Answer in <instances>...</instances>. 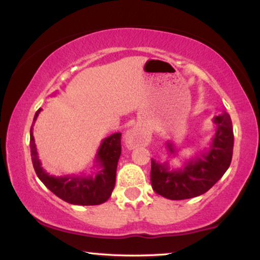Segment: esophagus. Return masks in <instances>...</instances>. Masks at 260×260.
<instances>
[{"label": "esophagus", "mask_w": 260, "mask_h": 260, "mask_svg": "<svg viewBox=\"0 0 260 260\" xmlns=\"http://www.w3.org/2000/svg\"><path fill=\"white\" fill-rule=\"evenodd\" d=\"M127 148H136L138 145H148L150 141V134L144 127L135 126L125 134L124 137Z\"/></svg>", "instance_id": "34e87169"}]
</instances>
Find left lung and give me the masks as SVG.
<instances>
[{"label":"left lung","instance_id":"obj_1","mask_svg":"<svg viewBox=\"0 0 260 260\" xmlns=\"http://www.w3.org/2000/svg\"><path fill=\"white\" fill-rule=\"evenodd\" d=\"M216 130L209 147L184 163L182 168L170 169L168 162L151 159V186L158 195L169 200H184L202 195L221 179L232 161L233 127L229 113L213 118ZM169 155L175 157L177 151L172 141L166 142Z\"/></svg>","mask_w":260,"mask_h":260}]
</instances>
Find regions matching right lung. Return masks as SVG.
<instances>
[{
  "label": "right lung",
  "instance_id": "1",
  "mask_svg": "<svg viewBox=\"0 0 260 260\" xmlns=\"http://www.w3.org/2000/svg\"><path fill=\"white\" fill-rule=\"evenodd\" d=\"M41 109H39L34 116L37 120ZM122 134L116 133L104 138L99 145L93 168L95 169L91 175L53 176L46 173L41 167L39 159L37 145L33 136V125L30 127V156L35 173L41 182L61 200L72 205L94 206L108 201L115 188L116 172L118 159L122 152L120 147Z\"/></svg>",
  "mask_w": 260,
  "mask_h": 260
}]
</instances>
